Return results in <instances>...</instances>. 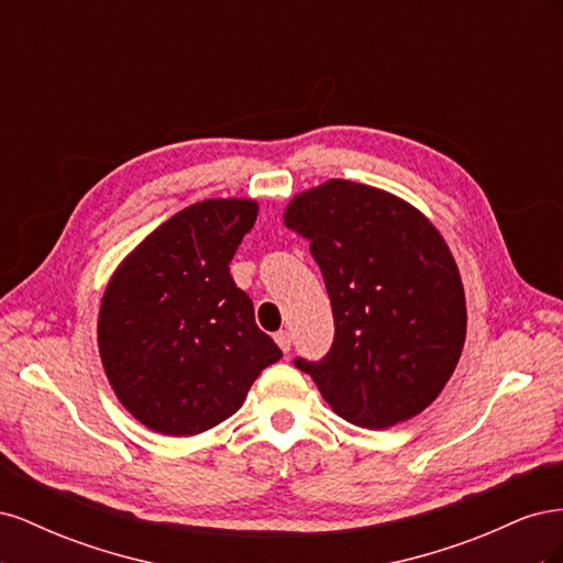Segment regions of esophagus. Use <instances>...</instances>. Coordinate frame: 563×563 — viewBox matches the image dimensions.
<instances>
[{"label": "esophagus", "instance_id": "obj_1", "mask_svg": "<svg viewBox=\"0 0 563 563\" xmlns=\"http://www.w3.org/2000/svg\"><path fill=\"white\" fill-rule=\"evenodd\" d=\"M275 340H277V345L282 347V352L291 350V333H288V331H277Z\"/></svg>", "mask_w": 563, "mask_h": 563}]
</instances>
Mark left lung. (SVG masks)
<instances>
[{
  "instance_id": "8db88e82",
  "label": "left lung",
  "mask_w": 563,
  "mask_h": 563,
  "mask_svg": "<svg viewBox=\"0 0 563 563\" xmlns=\"http://www.w3.org/2000/svg\"><path fill=\"white\" fill-rule=\"evenodd\" d=\"M284 225L310 242L335 321L329 354L296 366L360 428L422 413L453 376L467 333L444 236L408 201L343 178L296 195Z\"/></svg>"
}]
</instances>
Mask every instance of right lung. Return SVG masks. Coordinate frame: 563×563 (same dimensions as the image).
<instances>
[{"mask_svg": "<svg viewBox=\"0 0 563 563\" xmlns=\"http://www.w3.org/2000/svg\"><path fill=\"white\" fill-rule=\"evenodd\" d=\"M258 216L253 199H203L119 263L100 300L98 350L117 399L145 428L195 437L240 411L282 350L255 327L230 261Z\"/></svg>", "mask_w": 563, "mask_h": 563, "instance_id": "1", "label": "right lung"}]
</instances>
